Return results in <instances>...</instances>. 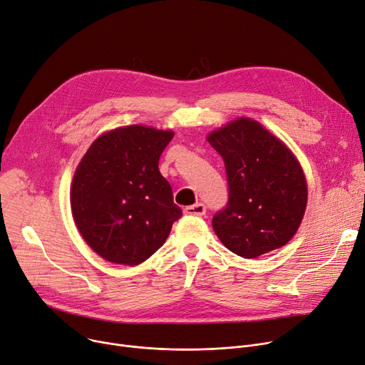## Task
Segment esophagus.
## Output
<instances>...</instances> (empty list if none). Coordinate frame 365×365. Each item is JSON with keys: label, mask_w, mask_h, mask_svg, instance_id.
I'll return each instance as SVG.
<instances>
[{"label": "esophagus", "mask_w": 365, "mask_h": 365, "mask_svg": "<svg viewBox=\"0 0 365 365\" xmlns=\"http://www.w3.org/2000/svg\"><path fill=\"white\" fill-rule=\"evenodd\" d=\"M185 214L187 215H198V217H202L205 214V205L202 202H197L193 205H189L183 210Z\"/></svg>", "instance_id": "esophagus-1"}]
</instances>
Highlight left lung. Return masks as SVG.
I'll use <instances>...</instances> for the list:
<instances>
[{"label":"left lung","mask_w":365,"mask_h":365,"mask_svg":"<svg viewBox=\"0 0 365 365\" xmlns=\"http://www.w3.org/2000/svg\"><path fill=\"white\" fill-rule=\"evenodd\" d=\"M207 140L222 155L229 183L226 208L212 217L222 244L244 258L286 245L308 200L302 167L292 151L248 117L211 132Z\"/></svg>","instance_id":"1"}]
</instances>
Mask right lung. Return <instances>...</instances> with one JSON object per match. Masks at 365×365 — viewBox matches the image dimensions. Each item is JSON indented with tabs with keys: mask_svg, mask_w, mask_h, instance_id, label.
<instances>
[{
	"mask_svg": "<svg viewBox=\"0 0 365 365\" xmlns=\"http://www.w3.org/2000/svg\"><path fill=\"white\" fill-rule=\"evenodd\" d=\"M172 130H110L81 160L70 189L73 220L86 244L114 264L138 265L163 247L182 217L158 160Z\"/></svg>",
	"mask_w": 365,
	"mask_h": 365,
	"instance_id": "1",
	"label": "right lung"
}]
</instances>
